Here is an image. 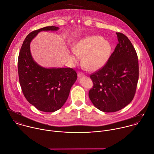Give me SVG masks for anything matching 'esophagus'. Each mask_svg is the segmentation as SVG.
I'll use <instances>...</instances> for the list:
<instances>
[{"label": "esophagus", "instance_id": "1", "mask_svg": "<svg viewBox=\"0 0 154 154\" xmlns=\"http://www.w3.org/2000/svg\"><path fill=\"white\" fill-rule=\"evenodd\" d=\"M85 74L81 72H78V77H85Z\"/></svg>", "mask_w": 154, "mask_h": 154}]
</instances>
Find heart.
Returning a JSON list of instances; mask_svg holds the SVG:
<instances>
[{"label":"heart","instance_id":"b5f03b06","mask_svg":"<svg viewBox=\"0 0 154 154\" xmlns=\"http://www.w3.org/2000/svg\"><path fill=\"white\" fill-rule=\"evenodd\" d=\"M112 45L100 35H89L79 40L72 46L73 52L82 58V64L89 71H96L103 67L112 53ZM71 59L76 62L77 59L71 55Z\"/></svg>","mask_w":154,"mask_h":154}]
</instances>
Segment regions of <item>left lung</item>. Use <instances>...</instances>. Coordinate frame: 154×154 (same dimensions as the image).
Masks as SVG:
<instances>
[{"label":"left lung","instance_id":"obj_1","mask_svg":"<svg viewBox=\"0 0 154 154\" xmlns=\"http://www.w3.org/2000/svg\"><path fill=\"white\" fill-rule=\"evenodd\" d=\"M119 43L106 63L90 75L93 87L89 97L99 110L118 111L133 100L139 75L138 59L132 43L124 34L116 32Z\"/></svg>","mask_w":154,"mask_h":154}]
</instances>
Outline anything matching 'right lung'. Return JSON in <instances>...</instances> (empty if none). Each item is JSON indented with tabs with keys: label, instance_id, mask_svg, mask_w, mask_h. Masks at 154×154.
Returning a JSON list of instances; mask_svg holds the SVG:
<instances>
[{
	"label": "right lung",
	"instance_id": "add662e5",
	"mask_svg": "<svg viewBox=\"0 0 154 154\" xmlns=\"http://www.w3.org/2000/svg\"><path fill=\"white\" fill-rule=\"evenodd\" d=\"M59 29L50 26L30 32L23 42L18 57L19 82L25 98L38 110L46 112H55L62 107L77 74L71 68L48 69L39 66L32 58L29 45L39 32Z\"/></svg>",
	"mask_w": 154,
	"mask_h": 154
}]
</instances>
